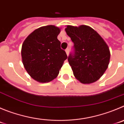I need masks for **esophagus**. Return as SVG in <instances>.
<instances>
[{"label": "esophagus", "mask_w": 124, "mask_h": 124, "mask_svg": "<svg viewBox=\"0 0 124 124\" xmlns=\"http://www.w3.org/2000/svg\"><path fill=\"white\" fill-rule=\"evenodd\" d=\"M65 52H66V54H67V55H69V48H67V49H66Z\"/></svg>", "instance_id": "esophagus-1"}]
</instances>
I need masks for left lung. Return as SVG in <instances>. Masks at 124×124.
<instances>
[{
    "mask_svg": "<svg viewBox=\"0 0 124 124\" xmlns=\"http://www.w3.org/2000/svg\"><path fill=\"white\" fill-rule=\"evenodd\" d=\"M67 34L74 43L75 54L68 57L76 79L91 84L100 79L110 60L109 47L101 36L88 25H67Z\"/></svg>",
    "mask_w": 124,
    "mask_h": 124,
    "instance_id": "8db88e82",
    "label": "left lung"
}]
</instances>
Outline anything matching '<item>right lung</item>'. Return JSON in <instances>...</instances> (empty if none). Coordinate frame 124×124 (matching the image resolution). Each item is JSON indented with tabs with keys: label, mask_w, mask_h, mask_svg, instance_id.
I'll return each mask as SVG.
<instances>
[{
	"label": "right lung",
	"mask_w": 124,
	"mask_h": 124,
	"mask_svg": "<svg viewBox=\"0 0 124 124\" xmlns=\"http://www.w3.org/2000/svg\"><path fill=\"white\" fill-rule=\"evenodd\" d=\"M61 28L49 25L29 35L21 48L22 62L27 73L39 83H48L59 75L67 55L57 36Z\"/></svg>",
	"instance_id": "1"
}]
</instances>
